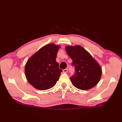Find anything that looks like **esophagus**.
<instances>
[{
    "mask_svg": "<svg viewBox=\"0 0 122 122\" xmlns=\"http://www.w3.org/2000/svg\"><path fill=\"white\" fill-rule=\"evenodd\" d=\"M68 69H64L63 70V72L64 73H66V72H68Z\"/></svg>",
    "mask_w": 122,
    "mask_h": 122,
    "instance_id": "34e87169",
    "label": "esophagus"
}]
</instances>
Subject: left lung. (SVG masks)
<instances>
[{"mask_svg":"<svg viewBox=\"0 0 122 122\" xmlns=\"http://www.w3.org/2000/svg\"><path fill=\"white\" fill-rule=\"evenodd\" d=\"M66 50L72 59L75 67V74L70 77L74 86L82 90H87L99 82L102 68L91 54L82 46H67Z\"/></svg>","mask_w":122,"mask_h":122,"instance_id":"1","label":"left lung"}]
</instances>
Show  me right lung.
<instances>
[{
  "label": "right lung",
  "instance_id": "1",
  "mask_svg": "<svg viewBox=\"0 0 122 122\" xmlns=\"http://www.w3.org/2000/svg\"><path fill=\"white\" fill-rule=\"evenodd\" d=\"M60 46L48 44L28 60L25 66L27 81L36 89L46 90L54 86L62 70L56 61V54Z\"/></svg>",
  "mask_w": 122,
  "mask_h": 122
}]
</instances>
